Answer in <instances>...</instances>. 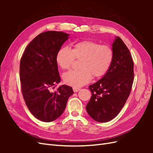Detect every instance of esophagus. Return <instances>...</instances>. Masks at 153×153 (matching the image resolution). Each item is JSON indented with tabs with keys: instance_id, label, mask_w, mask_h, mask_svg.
Returning a JSON list of instances; mask_svg holds the SVG:
<instances>
[{
	"instance_id": "esophagus-1",
	"label": "esophagus",
	"mask_w": 153,
	"mask_h": 153,
	"mask_svg": "<svg viewBox=\"0 0 153 153\" xmlns=\"http://www.w3.org/2000/svg\"><path fill=\"white\" fill-rule=\"evenodd\" d=\"M73 91L75 92H76L79 91L80 90V88H77V87H73Z\"/></svg>"
}]
</instances>
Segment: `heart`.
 Wrapping results in <instances>:
<instances>
[{
    "label": "heart",
    "mask_w": 153,
    "mask_h": 153,
    "mask_svg": "<svg viewBox=\"0 0 153 153\" xmlns=\"http://www.w3.org/2000/svg\"><path fill=\"white\" fill-rule=\"evenodd\" d=\"M114 56V50L110 46L87 40L75 43L71 50L67 47L59 49L56 62L61 69H68L75 59H81L80 69L71 70L62 75L65 84L79 87L89 83L92 76L99 78L106 75L112 65Z\"/></svg>",
    "instance_id": "obj_1"
}]
</instances>
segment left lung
Segmentation results:
<instances>
[{"instance_id": "8db88e82", "label": "left lung", "mask_w": 153, "mask_h": 153, "mask_svg": "<svg viewBox=\"0 0 153 153\" xmlns=\"http://www.w3.org/2000/svg\"><path fill=\"white\" fill-rule=\"evenodd\" d=\"M112 49L114 60L108 71L89 86L92 96L86 106L87 112L100 123L110 121L117 116L126 102L134 80L131 55L119 37L115 38Z\"/></svg>"}]
</instances>
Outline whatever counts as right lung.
I'll list each match as a JSON object with an SVG mask.
<instances>
[{
  "label": "right lung",
  "instance_id": "right-lung-1",
  "mask_svg": "<svg viewBox=\"0 0 153 153\" xmlns=\"http://www.w3.org/2000/svg\"><path fill=\"white\" fill-rule=\"evenodd\" d=\"M68 36L62 32H42L27 45L21 59L23 97L31 114L41 121L52 122L61 116L74 92L65 85L50 91L61 81L56 55Z\"/></svg>",
  "mask_w": 153,
  "mask_h": 153
}]
</instances>
